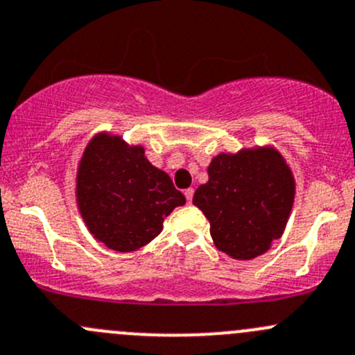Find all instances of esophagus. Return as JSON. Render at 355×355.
Here are the masks:
<instances>
[{
    "label": "esophagus",
    "instance_id": "esophagus-1",
    "mask_svg": "<svg viewBox=\"0 0 355 355\" xmlns=\"http://www.w3.org/2000/svg\"><path fill=\"white\" fill-rule=\"evenodd\" d=\"M184 196H185V199H187V202L191 204L192 202V198H194V189H185Z\"/></svg>",
    "mask_w": 355,
    "mask_h": 355
}]
</instances>
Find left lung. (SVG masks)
<instances>
[{
    "label": "left lung",
    "mask_w": 355,
    "mask_h": 355,
    "mask_svg": "<svg viewBox=\"0 0 355 355\" xmlns=\"http://www.w3.org/2000/svg\"><path fill=\"white\" fill-rule=\"evenodd\" d=\"M209 180L192 202L209 221L214 245L234 259H254L282 237L292 211L295 182L278 151L244 149L218 155Z\"/></svg>",
    "instance_id": "8db88e82"
}]
</instances>
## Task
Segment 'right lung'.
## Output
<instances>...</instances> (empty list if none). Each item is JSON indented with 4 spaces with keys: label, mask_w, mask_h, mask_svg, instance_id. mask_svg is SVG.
Instances as JSON below:
<instances>
[{
    "label": "right lung",
    "mask_w": 355,
    "mask_h": 355,
    "mask_svg": "<svg viewBox=\"0 0 355 355\" xmlns=\"http://www.w3.org/2000/svg\"><path fill=\"white\" fill-rule=\"evenodd\" d=\"M77 202L89 232L106 247L130 252L157 237L163 220L185 198L141 146L99 134L78 164Z\"/></svg>",
    "instance_id": "1"
}]
</instances>
